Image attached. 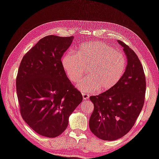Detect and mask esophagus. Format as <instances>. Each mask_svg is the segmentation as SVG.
<instances>
[{
	"label": "esophagus",
	"instance_id": "1",
	"mask_svg": "<svg viewBox=\"0 0 159 159\" xmlns=\"http://www.w3.org/2000/svg\"><path fill=\"white\" fill-rule=\"evenodd\" d=\"M82 95H83V99L84 100H87L89 99V95H88L87 93H82Z\"/></svg>",
	"mask_w": 159,
	"mask_h": 159
}]
</instances>
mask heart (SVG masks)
<instances>
[{"label": "heart", "mask_w": 159, "mask_h": 159, "mask_svg": "<svg viewBox=\"0 0 159 159\" xmlns=\"http://www.w3.org/2000/svg\"><path fill=\"white\" fill-rule=\"evenodd\" d=\"M62 66L70 81L77 83L89 69V75L78 88L85 93L100 89L106 91L115 88L125 74L127 59L122 53L101 42L82 44L75 54L68 52L62 59Z\"/></svg>", "instance_id": "1"}]
</instances>
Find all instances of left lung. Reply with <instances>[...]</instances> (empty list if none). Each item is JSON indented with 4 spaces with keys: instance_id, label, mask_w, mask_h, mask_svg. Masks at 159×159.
Here are the masks:
<instances>
[{
    "instance_id": "obj_1",
    "label": "left lung",
    "mask_w": 159,
    "mask_h": 159,
    "mask_svg": "<svg viewBox=\"0 0 159 159\" xmlns=\"http://www.w3.org/2000/svg\"><path fill=\"white\" fill-rule=\"evenodd\" d=\"M127 57L125 74L115 88L90 97L94 110L89 120L90 129L105 141L118 139L127 134L134 125L143 106L146 78L136 53L118 40Z\"/></svg>"
}]
</instances>
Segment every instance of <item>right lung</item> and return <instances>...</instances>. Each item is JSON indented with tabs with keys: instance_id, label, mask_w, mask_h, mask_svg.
I'll use <instances>...</instances> for the list:
<instances>
[{
	"instance_id": "add662e5",
	"label": "right lung",
	"mask_w": 159,
	"mask_h": 159,
	"mask_svg": "<svg viewBox=\"0 0 159 159\" xmlns=\"http://www.w3.org/2000/svg\"><path fill=\"white\" fill-rule=\"evenodd\" d=\"M74 36L49 35L24 55L16 78L22 119L39 135L54 138L64 132L83 96L68 79L61 57Z\"/></svg>"
}]
</instances>
